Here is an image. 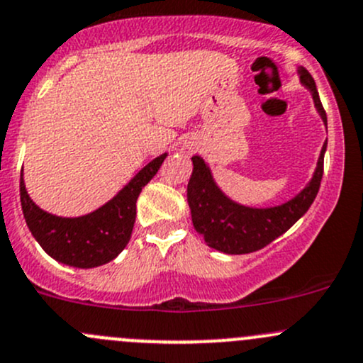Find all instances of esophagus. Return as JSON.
Returning a JSON list of instances; mask_svg holds the SVG:
<instances>
[{
    "label": "esophagus",
    "instance_id": "34e87169",
    "mask_svg": "<svg viewBox=\"0 0 363 363\" xmlns=\"http://www.w3.org/2000/svg\"><path fill=\"white\" fill-rule=\"evenodd\" d=\"M182 151H184L186 155H193V152H195V147H193V145H189V144H184V145H182Z\"/></svg>",
    "mask_w": 363,
    "mask_h": 363
}]
</instances>
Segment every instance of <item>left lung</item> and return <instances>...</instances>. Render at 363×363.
I'll return each instance as SVG.
<instances>
[{
    "label": "left lung",
    "mask_w": 363,
    "mask_h": 363,
    "mask_svg": "<svg viewBox=\"0 0 363 363\" xmlns=\"http://www.w3.org/2000/svg\"><path fill=\"white\" fill-rule=\"evenodd\" d=\"M300 84L313 98L314 108L327 128V113L320 101L316 84L303 67H296ZM327 140L318 156L316 168L309 182L294 199L274 207H250L230 199L212 175L211 167L202 156H193V174L188 182V205L196 233L208 247L225 255H246L258 251L283 235L286 230L309 211L323 177V158Z\"/></svg>",
    "instance_id": "8db88e82"
}]
</instances>
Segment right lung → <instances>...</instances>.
I'll use <instances>...</instances> for the list:
<instances>
[{"mask_svg": "<svg viewBox=\"0 0 363 363\" xmlns=\"http://www.w3.org/2000/svg\"><path fill=\"white\" fill-rule=\"evenodd\" d=\"M163 152L149 161L133 179L96 211L75 218L50 214L29 196L21 172V205L29 232L42 250L63 265L94 269L112 262L130 242L142 188L156 175L167 158Z\"/></svg>", "mask_w": 363, "mask_h": 363, "instance_id": "add662e5", "label": "right lung"}]
</instances>
